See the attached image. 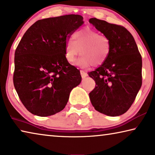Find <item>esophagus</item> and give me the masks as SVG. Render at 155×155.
Masks as SVG:
<instances>
[{"instance_id":"esophagus-1","label":"esophagus","mask_w":155,"mask_h":155,"mask_svg":"<svg viewBox=\"0 0 155 155\" xmlns=\"http://www.w3.org/2000/svg\"><path fill=\"white\" fill-rule=\"evenodd\" d=\"M80 74H81V76H82V78H85L86 77H87L88 76V73H86L85 71H82V70L80 71Z\"/></svg>"}]
</instances>
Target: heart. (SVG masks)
Here are the masks:
<instances>
[{
    "instance_id": "b5f03b06",
    "label": "heart",
    "mask_w": 155,
    "mask_h": 155,
    "mask_svg": "<svg viewBox=\"0 0 155 155\" xmlns=\"http://www.w3.org/2000/svg\"><path fill=\"white\" fill-rule=\"evenodd\" d=\"M72 40H68L65 45V58L68 62L73 64L76 58L82 55L76 64L87 68L93 64L98 66L104 63L110 53V40L107 35L84 28L75 32Z\"/></svg>"
}]
</instances>
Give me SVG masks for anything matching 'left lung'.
Wrapping results in <instances>:
<instances>
[{"label":"left lung","instance_id":"8db88e82","mask_svg":"<svg viewBox=\"0 0 155 155\" xmlns=\"http://www.w3.org/2000/svg\"><path fill=\"white\" fill-rule=\"evenodd\" d=\"M89 22L110 40V55L88 75L95 82L89 93L96 110L108 116L122 115L133 104L142 84V59L132 34L121 25L95 18Z\"/></svg>","mask_w":155,"mask_h":155}]
</instances>
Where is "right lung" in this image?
Here are the masks:
<instances>
[{
  "label": "right lung",
  "instance_id": "add662e5",
  "mask_svg": "<svg viewBox=\"0 0 155 155\" xmlns=\"http://www.w3.org/2000/svg\"><path fill=\"white\" fill-rule=\"evenodd\" d=\"M84 23L80 15L39 20L25 33L15 51L14 85L25 107L47 117L64 108L80 70L65 58V45Z\"/></svg>",
  "mask_w": 155,
  "mask_h": 155
}]
</instances>
